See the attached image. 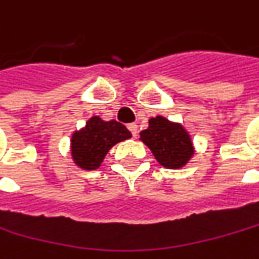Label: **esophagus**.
<instances>
[{
  "instance_id": "obj_1",
  "label": "esophagus",
  "mask_w": 259,
  "mask_h": 259,
  "mask_svg": "<svg viewBox=\"0 0 259 259\" xmlns=\"http://www.w3.org/2000/svg\"><path fill=\"white\" fill-rule=\"evenodd\" d=\"M128 130L131 131V134H133V137L137 136V130H138V128H137L136 123H130V125H128Z\"/></svg>"
}]
</instances>
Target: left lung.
<instances>
[{"label": "left lung", "instance_id": "left-lung-1", "mask_svg": "<svg viewBox=\"0 0 259 259\" xmlns=\"http://www.w3.org/2000/svg\"><path fill=\"white\" fill-rule=\"evenodd\" d=\"M140 140L151 150L156 160L167 169H181L194 154L188 131L178 122L163 116L149 121V128L140 133Z\"/></svg>", "mask_w": 259, "mask_h": 259}]
</instances>
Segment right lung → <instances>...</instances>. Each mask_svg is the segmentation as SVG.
Instances as JSON below:
<instances>
[{
    "label": "right lung",
    "mask_w": 259,
    "mask_h": 259,
    "mask_svg": "<svg viewBox=\"0 0 259 259\" xmlns=\"http://www.w3.org/2000/svg\"><path fill=\"white\" fill-rule=\"evenodd\" d=\"M131 138L126 126L116 121H103L100 116H92L84 128L71 137V156L74 163L84 169H97L105 156L116 143Z\"/></svg>",
    "instance_id": "1"
}]
</instances>
